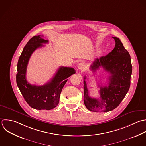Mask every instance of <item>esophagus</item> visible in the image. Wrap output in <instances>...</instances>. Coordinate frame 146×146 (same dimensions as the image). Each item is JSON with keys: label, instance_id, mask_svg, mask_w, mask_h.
<instances>
[{"label": "esophagus", "instance_id": "1", "mask_svg": "<svg viewBox=\"0 0 146 146\" xmlns=\"http://www.w3.org/2000/svg\"><path fill=\"white\" fill-rule=\"evenodd\" d=\"M86 68V65L84 62H81L78 64V68L80 70H84Z\"/></svg>", "mask_w": 146, "mask_h": 146}]
</instances>
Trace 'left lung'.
<instances>
[{
	"label": "left lung",
	"mask_w": 146,
	"mask_h": 146,
	"mask_svg": "<svg viewBox=\"0 0 146 146\" xmlns=\"http://www.w3.org/2000/svg\"><path fill=\"white\" fill-rule=\"evenodd\" d=\"M115 46L105 56L96 59L90 66L91 70L102 68L110 76L108 86H100V99L89 95L87 84L84 81V101L86 108L93 112H108L115 109L125 98L130 86L132 65L130 55L121 40L115 37ZM86 76L84 77V80Z\"/></svg>",
	"instance_id": "left-lung-1"
}]
</instances>
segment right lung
<instances>
[{"mask_svg": "<svg viewBox=\"0 0 146 146\" xmlns=\"http://www.w3.org/2000/svg\"><path fill=\"white\" fill-rule=\"evenodd\" d=\"M42 35L32 37L24 46L19 58L17 66V85L27 104L32 108L41 110H51L56 107L62 89L68 78L76 73L74 69L61 66L52 79L42 86L31 85L26 79L27 67L33 52L48 42L42 38Z\"/></svg>", "mask_w": 146, "mask_h": 146, "instance_id": "1", "label": "right lung"}]
</instances>
